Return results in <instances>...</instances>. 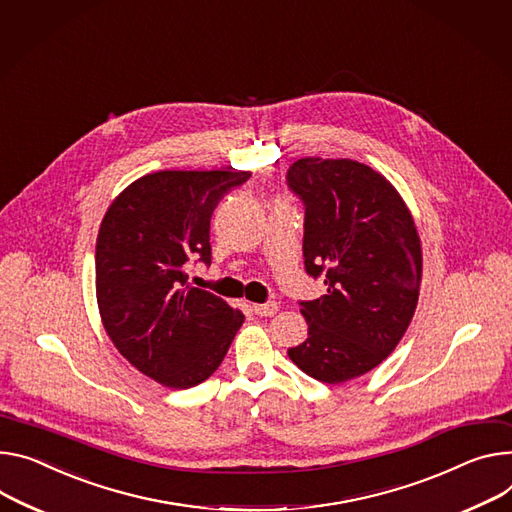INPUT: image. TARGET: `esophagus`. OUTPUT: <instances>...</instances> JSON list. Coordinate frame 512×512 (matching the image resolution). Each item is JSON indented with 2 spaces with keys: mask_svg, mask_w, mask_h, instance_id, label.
Masks as SVG:
<instances>
[{
  "mask_svg": "<svg viewBox=\"0 0 512 512\" xmlns=\"http://www.w3.org/2000/svg\"><path fill=\"white\" fill-rule=\"evenodd\" d=\"M252 311L256 313V316L268 318V316H274V313L279 311V303H274V301H268V303H254V305H252Z\"/></svg>",
  "mask_w": 512,
  "mask_h": 512,
  "instance_id": "1",
  "label": "esophagus"
}]
</instances>
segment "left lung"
Listing matches in <instances>:
<instances>
[{
  "label": "left lung",
  "mask_w": 512,
  "mask_h": 512,
  "mask_svg": "<svg viewBox=\"0 0 512 512\" xmlns=\"http://www.w3.org/2000/svg\"><path fill=\"white\" fill-rule=\"evenodd\" d=\"M305 205L303 258L326 295L301 301L307 340L289 359L322 383H344L385 361L418 305L422 248L400 192L352 160L303 157L287 172Z\"/></svg>",
  "instance_id": "obj_1"
}]
</instances>
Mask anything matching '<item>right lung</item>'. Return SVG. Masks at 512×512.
Wrapping results in <instances>:
<instances>
[{
  "label": "right lung",
  "instance_id": "add662e5",
  "mask_svg": "<svg viewBox=\"0 0 512 512\" xmlns=\"http://www.w3.org/2000/svg\"><path fill=\"white\" fill-rule=\"evenodd\" d=\"M248 178L238 170L145 174L100 223L96 299L104 330L135 369L170 389L209 379L244 324L240 309L186 285V266L211 264V215Z\"/></svg>",
  "mask_w": 512,
  "mask_h": 512
}]
</instances>
